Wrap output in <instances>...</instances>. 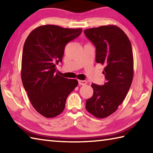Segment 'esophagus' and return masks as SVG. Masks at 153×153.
<instances>
[{
    "label": "esophagus",
    "instance_id": "obj_1",
    "mask_svg": "<svg viewBox=\"0 0 153 153\" xmlns=\"http://www.w3.org/2000/svg\"><path fill=\"white\" fill-rule=\"evenodd\" d=\"M78 84L79 85H82V86H84V85H86L87 84V82L85 81V80H78Z\"/></svg>",
    "mask_w": 153,
    "mask_h": 153
}]
</instances>
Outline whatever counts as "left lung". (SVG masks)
I'll return each instance as SVG.
<instances>
[{
	"instance_id": "1",
	"label": "left lung",
	"mask_w": 153,
	"mask_h": 153,
	"mask_svg": "<svg viewBox=\"0 0 153 153\" xmlns=\"http://www.w3.org/2000/svg\"><path fill=\"white\" fill-rule=\"evenodd\" d=\"M84 32L96 47V62L105 65L106 82L92 84L93 96L86 108L97 118H105L117 111L131 86L134 76V57L131 42L116 25H103Z\"/></svg>"
}]
</instances>
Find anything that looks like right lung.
I'll return each instance as SVG.
<instances>
[{"label":"right lung","mask_w":153,"mask_h":153,"mask_svg":"<svg viewBox=\"0 0 153 153\" xmlns=\"http://www.w3.org/2000/svg\"><path fill=\"white\" fill-rule=\"evenodd\" d=\"M82 32L81 28L41 25L32 31L25 41L22 83L33 108L44 117H55L63 112L67 97L77 86L76 79L65 78L55 72L67 43Z\"/></svg>","instance_id":"obj_1"}]
</instances>
